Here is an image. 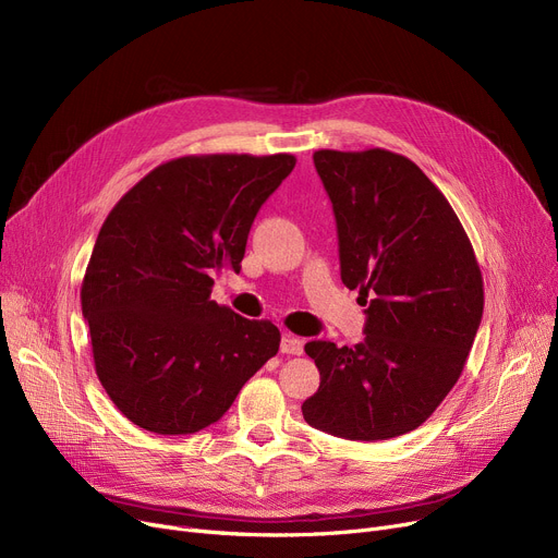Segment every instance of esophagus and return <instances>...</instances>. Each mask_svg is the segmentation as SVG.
Listing matches in <instances>:
<instances>
[{
	"label": "esophagus",
	"instance_id": "1",
	"mask_svg": "<svg viewBox=\"0 0 558 558\" xmlns=\"http://www.w3.org/2000/svg\"><path fill=\"white\" fill-rule=\"evenodd\" d=\"M280 350L284 355H303V339L296 335H282Z\"/></svg>",
	"mask_w": 558,
	"mask_h": 558
}]
</instances>
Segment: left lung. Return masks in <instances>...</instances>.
Returning a JSON list of instances; mask_svg holds the SVG:
<instances>
[{"mask_svg":"<svg viewBox=\"0 0 558 558\" xmlns=\"http://www.w3.org/2000/svg\"><path fill=\"white\" fill-rule=\"evenodd\" d=\"M332 201L341 280L368 305L364 341H307L320 385L305 421L350 441L423 425L465 366L484 312V280L452 205L409 158L314 151Z\"/></svg>","mask_w":558,"mask_h":558,"instance_id":"left-lung-1","label":"left lung"}]
</instances>
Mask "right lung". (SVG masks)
<instances>
[{
	"mask_svg": "<svg viewBox=\"0 0 558 558\" xmlns=\"http://www.w3.org/2000/svg\"><path fill=\"white\" fill-rule=\"evenodd\" d=\"M291 154L169 160L106 217L81 284L95 371L120 412L156 434L217 423L280 348L271 320L210 301L213 274H240L262 203Z\"/></svg>",
	"mask_w": 558,
	"mask_h": 558,
	"instance_id": "obj_1",
	"label": "right lung"
}]
</instances>
